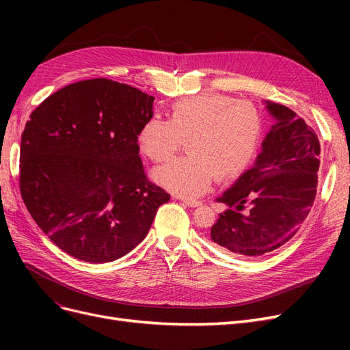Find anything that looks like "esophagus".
<instances>
[{
    "label": "esophagus",
    "mask_w": 350,
    "mask_h": 350,
    "mask_svg": "<svg viewBox=\"0 0 350 350\" xmlns=\"http://www.w3.org/2000/svg\"><path fill=\"white\" fill-rule=\"evenodd\" d=\"M184 203L188 206V207H198V206H201V201H198V200H191V198H185V200H183Z\"/></svg>",
    "instance_id": "esophagus-1"
}]
</instances>
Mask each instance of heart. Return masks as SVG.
I'll use <instances>...</instances> for the list:
<instances>
[{"label":"heart","instance_id":"heart-1","mask_svg":"<svg viewBox=\"0 0 350 350\" xmlns=\"http://www.w3.org/2000/svg\"><path fill=\"white\" fill-rule=\"evenodd\" d=\"M262 118L250 102L225 94H200L172 105L169 120L152 116L139 133L142 152L167 162L187 140L188 154L154 172L169 191L196 197L213 183L239 176L252 163L262 140Z\"/></svg>","mask_w":350,"mask_h":350}]
</instances>
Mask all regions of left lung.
I'll return each mask as SVG.
<instances>
[{
	"label": "left lung",
	"mask_w": 350,
	"mask_h": 350,
	"mask_svg": "<svg viewBox=\"0 0 350 350\" xmlns=\"http://www.w3.org/2000/svg\"><path fill=\"white\" fill-rule=\"evenodd\" d=\"M274 125L248 171L217 197L228 208L210 229L216 245L237 256L260 257L284 245L302 226L317 194L320 142L292 109L266 102ZM252 206L248 215L240 210Z\"/></svg>",
	"instance_id": "8db88e82"
}]
</instances>
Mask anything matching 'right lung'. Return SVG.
Wrapping results in <instances>:
<instances>
[{
  "label": "right lung",
  "instance_id": "1",
  "mask_svg": "<svg viewBox=\"0 0 350 350\" xmlns=\"http://www.w3.org/2000/svg\"><path fill=\"white\" fill-rule=\"evenodd\" d=\"M153 100L129 84L83 80L51 94L26 122L20 193L38 226L71 257L118 260L171 198L147 179L139 156Z\"/></svg>",
  "mask_w": 350,
  "mask_h": 350
}]
</instances>
